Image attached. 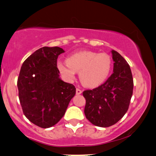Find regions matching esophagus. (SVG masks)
Masks as SVG:
<instances>
[{"instance_id": "34e87169", "label": "esophagus", "mask_w": 156, "mask_h": 156, "mask_svg": "<svg viewBox=\"0 0 156 156\" xmlns=\"http://www.w3.org/2000/svg\"><path fill=\"white\" fill-rule=\"evenodd\" d=\"M82 94V90L79 89V88H76V94L77 95H80Z\"/></svg>"}]
</instances>
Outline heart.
<instances>
[{
  "instance_id": "obj_1",
  "label": "heart",
  "mask_w": 156,
  "mask_h": 156,
  "mask_svg": "<svg viewBox=\"0 0 156 156\" xmlns=\"http://www.w3.org/2000/svg\"><path fill=\"white\" fill-rule=\"evenodd\" d=\"M59 71L69 81L74 80L79 72L80 81L88 87H96L103 83L111 73L112 60L109 55L85 50L70 55L67 62L58 61Z\"/></svg>"
}]
</instances>
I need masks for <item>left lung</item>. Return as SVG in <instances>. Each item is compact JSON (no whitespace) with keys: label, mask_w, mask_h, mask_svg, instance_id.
Masks as SVG:
<instances>
[{"label":"left lung","mask_w":156,"mask_h":156,"mask_svg":"<svg viewBox=\"0 0 156 156\" xmlns=\"http://www.w3.org/2000/svg\"><path fill=\"white\" fill-rule=\"evenodd\" d=\"M113 73L107 80L93 90H85L84 113L93 125L108 127L123 117L129 108L133 91L132 72L125 58L112 50Z\"/></svg>","instance_id":"8db88e82"}]
</instances>
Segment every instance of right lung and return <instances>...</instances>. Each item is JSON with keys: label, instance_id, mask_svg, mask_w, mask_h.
<instances>
[{"label": "right lung", "instance_id": "add662e5", "mask_svg": "<svg viewBox=\"0 0 156 156\" xmlns=\"http://www.w3.org/2000/svg\"><path fill=\"white\" fill-rule=\"evenodd\" d=\"M59 47H43L31 54L21 68L17 86L23 112L31 122L42 128L56 125L64 116L76 94L73 84L60 78Z\"/></svg>", "mask_w": 156, "mask_h": 156}]
</instances>
